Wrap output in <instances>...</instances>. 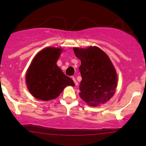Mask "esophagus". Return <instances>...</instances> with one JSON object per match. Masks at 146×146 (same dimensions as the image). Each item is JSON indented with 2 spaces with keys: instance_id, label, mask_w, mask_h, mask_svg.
Instances as JSON below:
<instances>
[{
  "instance_id": "esophagus-1",
  "label": "esophagus",
  "mask_w": 146,
  "mask_h": 146,
  "mask_svg": "<svg viewBox=\"0 0 146 146\" xmlns=\"http://www.w3.org/2000/svg\"><path fill=\"white\" fill-rule=\"evenodd\" d=\"M72 80H73V81H74V83H75V85H76H76H78V82L76 80V78H75L74 77H72Z\"/></svg>"
}]
</instances>
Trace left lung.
<instances>
[{"label":"left lung","instance_id":"left-lung-1","mask_svg":"<svg viewBox=\"0 0 146 146\" xmlns=\"http://www.w3.org/2000/svg\"><path fill=\"white\" fill-rule=\"evenodd\" d=\"M81 61L79 67L82 80L79 95L90 106H98L110 100L117 86V75L108 56L97 46L73 48Z\"/></svg>","mask_w":146,"mask_h":146}]
</instances>
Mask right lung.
Masks as SVG:
<instances>
[{
  "instance_id": "obj_1",
  "label": "right lung",
  "mask_w": 146,
  "mask_h": 146,
  "mask_svg": "<svg viewBox=\"0 0 146 146\" xmlns=\"http://www.w3.org/2000/svg\"><path fill=\"white\" fill-rule=\"evenodd\" d=\"M62 48L47 47L34 58L26 73V84L31 94L38 100L56 99L68 85L75 83L57 66Z\"/></svg>"
}]
</instances>
